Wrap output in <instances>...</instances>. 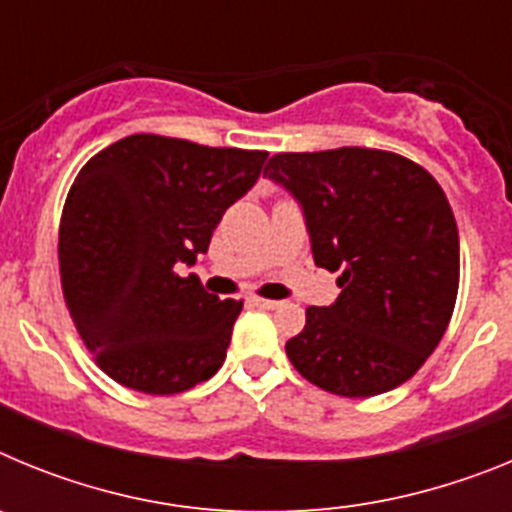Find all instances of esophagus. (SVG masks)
Masks as SVG:
<instances>
[{
    "mask_svg": "<svg viewBox=\"0 0 512 512\" xmlns=\"http://www.w3.org/2000/svg\"><path fill=\"white\" fill-rule=\"evenodd\" d=\"M251 305L261 307V310H277V307H282V302L264 300V297H251Z\"/></svg>",
    "mask_w": 512,
    "mask_h": 512,
    "instance_id": "34e87169",
    "label": "esophagus"
}]
</instances>
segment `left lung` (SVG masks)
Instances as JSON below:
<instances>
[{
  "instance_id": "obj_1",
  "label": "left lung",
  "mask_w": 512,
  "mask_h": 512,
  "mask_svg": "<svg viewBox=\"0 0 512 512\" xmlns=\"http://www.w3.org/2000/svg\"><path fill=\"white\" fill-rule=\"evenodd\" d=\"M264 174L300 200L315 264L341 295L307 307L287 341L297 372L341 397L408 382L449 328L459 292V230L441 184L379 148L277 153Z\"/></svg>"
}]
</instances>
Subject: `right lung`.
I'll return each instance as SVG.
<instances>
[{
  "label": "right lung",
  "instance_id": "right-lung-1",
  "mask_svg": "<svg viewBox=\"0 0 512 512\" xmlns=\"http://www.w3.org/2000/svg\"><path fill=\"white\" fill-rule=\"evenodd\" d=\"M266 156L138 133L81 166L63 205L58 266L71 320L107 377L176 395L223 366L243 300H220L179 269L207 251Z\"/></svg>",
  "mask_w": 512,
  "mask_h": 512
}]
</instances>
